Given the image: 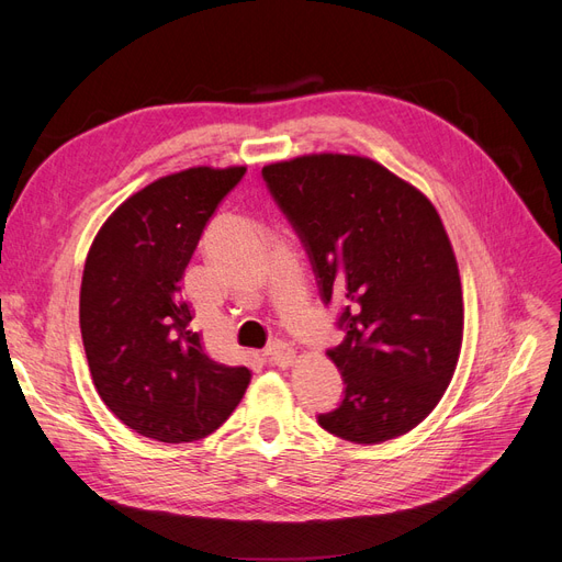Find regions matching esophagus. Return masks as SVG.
Masks as SVG:
<instances>
[{
  "label": "esophagus",
  "instance_id": "obj_1",
  "mask_svg": "<svg viewBox=\"0 0 562 562\" xmlns=\"http://www.w3.org/2000/svg\"><path fill=\"white\" fill-rule=\"evenodd\" d=\"M295 347L293 345H288V342H274L271 345L267 351H265V356L267 359L274 363V366H279V368H288L291 366L293 361H295Z\"/></svg>",
  "mask_w": 562,
  "mask_h": 562
}]
</instances>
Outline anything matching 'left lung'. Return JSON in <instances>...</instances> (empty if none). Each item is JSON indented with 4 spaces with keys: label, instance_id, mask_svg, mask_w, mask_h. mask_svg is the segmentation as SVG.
Listing matches in <instances>:
<instances>
[{
    "label": "left lung",
    "instance_id": "left-lung-1",
    "mask_svg": "<svg viewBox=\"0 0 562 562\" xmlns=\"http://www.w3.org/2000/svg\"><path fill=\"white\" fill-rule=\"evenodd\" d=\"M262 178L310 252L323 302H345L347 335L328 351L345 398L318 424L359 446L415 429L443 398L464 335L462 281L434 203L359 155H304Z\"/></svg>",
    "mask_w": 562,
    "mask_h": 562
}]
</instances>
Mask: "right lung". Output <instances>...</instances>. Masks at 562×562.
I'll use <instances>...</instances> for the list:
<instances>
[{"label": "right lung", "instance_id": "obj_1", "mask_svg": "<svg viewBox=\"0 0 562 562\" xmlns=\"http://www.w3.org/2000/svg\"><path fill=\"white\" fill-rule=\"evenodd\" d=\"M246 166H194L128 196L83 265L79 326L100 398L128 429L192 443L244 398L250 370L203 351L182 274L217 203Z\"/></svg>", "mask_w": 562, "mask_h": 562}]
</instances>
